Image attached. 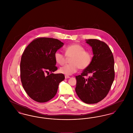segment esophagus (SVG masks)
<instances>
[{"label": "esophagus", "mask_w": 133, "mask_h": 133, "mask_svg": "<svg viewBox=\"0 0 133 133\" xmlns=\"http://www.w3.org/2000/svg\"><path fill=\"white\" fill-rule=\"evenodd\" d=\"M65 79H68V78H70V76H68V75H65Z\"/></svg>", "instance_id": "34e87169"}]
</instances>
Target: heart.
Wrapping results in <instances>:
<instances>
[{
  "instance_id": "heart-1",
  "label": "heart",
  "mask_w": 133,
  "mask_h": 133,
  "mask_svg": "<svg viewBox=\"0 0 133 133\" xmlns=\"http://www.w3.org/2000/svg\"><path fill=\"white\" fill-rule=\"evenodd\" d=\"M65 55L57 51L54 54V59L57 64L62 65L65 63L67 57L71 58L69 65L61 67L59 71L66 75H71L77 72L79 68L85 69L91 65L93 55L84 47L78 44H72L66 46L64 49Z\"/></svg>"
}]
</instances>
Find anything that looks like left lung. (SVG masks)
Listing matches in <instances>:
<instances>
[{
    "instance_id": "left-lung-1",
    "label": "left lung",
    "mask_w": 133,
    "mask_h": 133,
    "mask_svg": "<svg viewBox=\"0 0 133 133\" xmlns=\"http://www.w3.org/2000/svg\"><path fill=\"white\" fill-rule=\"evenodd\" d=\"M86 41L92 48L93 59L88 67L76 76L75 91L83 102L95 104L106 97L114 81V57L104 42L96 39Z\"/></svg>"
}]
</instances>
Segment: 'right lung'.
Listing matches in <instances>:
<instances>
[{
  "label": "right lung",
  "instance_id": "right-lung-1",
  "mask_svg": "<svg viewBox=\"0 0 133 133\" xmlns=\"http://www.w3.org/2000/svg\"><path fill=\"white\" fill-rule=\"evenodd\" d=\"M63 45L57 39L39 37L24 51L20 62L21 81L27 95L35 101L50 100L56 94L59 83L64 80L63 74L52 73L57 70L54 54ZM49 71L51 74L46 75Z\"/></svg>",
  "mask_w": 133,
  "mask_h": 133
}]
</instances>
